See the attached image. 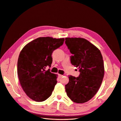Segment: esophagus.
<instances>
[{"label": "esophagus", "mask_w": 121, "mask_h": 121, "mask_svg": "<svg viewBox=\"0 0 121 121\" xmlns=\"http://www.w3.org/2000/svg\"><path fill=\"white\" fill-rule=\"evenodd\" d=\"M59 77H60V78H61V77H62L63 76V75H60V74H59Z\"/></svg>", "instance_id": "esophagus-1"}]
</instances>
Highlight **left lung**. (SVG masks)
Returning a JSON list of instances; mask_svg holds the SVG:
<instances>
[{
  "instance_id": "1",
  "label": "left lung",
  "mask_w": 121,
  "mask_h": 121,
  "mask_svg": "<svg viewBox=\"0 0 121 121\" xmlns=\"http://www.w3.org/2000/svg\"><path fill=\"white\" fill-rule=\"evenodd\" d=\"M65 43L73 54L72 65L78 67V77L69 76L65 88L73 102L82 104L90 100L99 90L104 76V65L99 48L81 38H66Z\"/></svg>"
}]
</instances>
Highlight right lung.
<instances>
[{"instance_id": "add662e5", "label": "right lung", "mask_w": 121, "mask_h": 121, "mask_svg": "<svg viewBox=\"0 0 121 121\" xmlns=\"http://www.w3.org/2000/svg\"><path fill=\"white\" fill-rule=\"evenodd\" d=\"M64 41V38L40 37L26 45L19 54V82L27 96L35 102H43L51 96L57 83V75L45 69L51 66L53 51L62 45Z\"/></svg>"}]
</instances>
